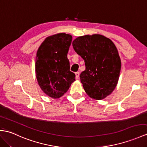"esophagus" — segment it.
Returning <instances> with one entry per match:
<instances>
[{"label": "esophagus", "mask_w": 147, "mask_h": 147, "mask_svg": "<svg viewBox=\"0 0 147 147\" xmlns=\"http://www.w3.org/2000/svg\"><path fill=\"white\" fill-rule=\"evenodd\" d=\"M75 75H76V80L79 79V78H80V73L79 72L75 73Z\"/></svg>", "instance_id": "34e87169"}]
</instances>
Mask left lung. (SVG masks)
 Segmentation results:
<instances>
[{
    "instance_id": "obj_1",
    "label": "left lung",
    "mask_w": 147,
    "mask_h": 147,
    "mask_svg": "<svg viewBox=\"0 0 147 147\" xmlns=\"http://www.w3.org/2000/svg\"><path fill=\"white\" fill-rule=\"evenodd\" d=\"M76 53L83 58L86 69L80 80L86 94L101 100L117 86L121 70V59L111 40L102 35H86L73 41Z\"/></svg>"
}]
</instances>
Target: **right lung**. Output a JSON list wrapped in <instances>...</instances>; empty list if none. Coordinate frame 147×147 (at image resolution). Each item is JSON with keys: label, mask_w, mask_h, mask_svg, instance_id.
Here are the masks:
<instances>
[{"label": "right lung", "mask_w": 147, "mask_h": 147, "mask_svg": "<svg viewBox=\"0 0 147 147\" xmlns=\"http://www.w3.org/2000/svg\"><path fill=\"white\" fill-rule=\"evenodd\" d=\"M71 41V35L59 33L47 37L37 50V80L44 93L53 98L62 96L75 81L67 57Z\"/></svg>", "instance_id": "right-lung-1"}]
</instances>
